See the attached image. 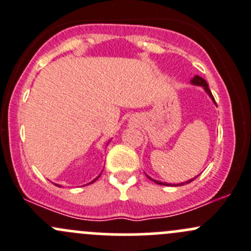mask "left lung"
I'll list each match as a JSON object with an SVG mask.
<instances>
[{
    "mask_svg": "<svg viewBox=\"0 0 251 251\" xmlns=\"http://www.w3.org/2000/svg\"><path fill=\"white\" fill-rule=\"evenodd\" d=\"M191 83H192V85H196V86H201V87H203L204 90H205V92H206L207 95H209V97L211 98L212 102H214L215 104H216V102H215V100H214V96H212L211 91L209 90V86H207V82L204 80L203 77H201V76H198V75H196V76H194V77L191 80ZM147 176H148V175H147ZM197 177H198V176H197ZM197 177H194V178H197ZM148 178L151 179V181H153V182H155L156 184H163V186H175V187H177V186H183V184L189 183V182H192V181H193V179H194V178H191V179H188V181H186V182H181V183H177V184H171V183H166V182L156 181V179L151 178V177H149V176H148Z\"/></svg>",
    "mask_w": 251,
    "mask_h": 251,
    "instance_id": "obj_1",
    "label": "left lung"
}]
</instances>
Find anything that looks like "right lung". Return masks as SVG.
Segmentation results:
<instances>
[{"instance_id": "right-lung-1", "label": "right lung", "mask_w": 251, "mask_h": 251, "mask_svg": "<svg viewBox=\"0 0 251 251\" xmlns=\"http://www.w3.org/2000/svg\"><path fill=\"white\" fill-rule=\"evenodd\" d=\"M100 176H98V177H100ZM98 177H96V178H95V179H93V181H92V182H95V181H96V179H97V178H98ZM92 182H90V183H92ZM90 183H88V184H90ZM57 186H58V184H57ZM58 187H60V186H58Z\"/></svg>"}]
</instances>
